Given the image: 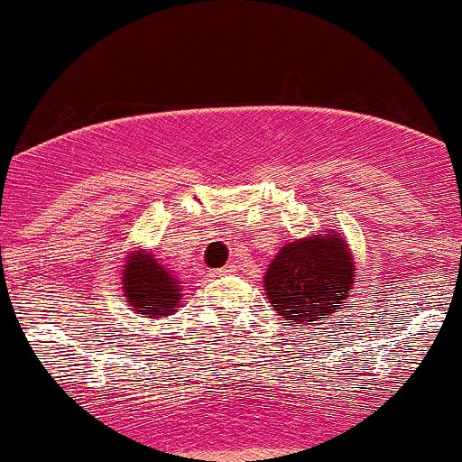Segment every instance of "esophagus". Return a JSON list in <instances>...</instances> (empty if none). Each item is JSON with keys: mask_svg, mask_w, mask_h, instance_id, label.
I'll list each match as a JSON object with an SVG mask.
<instances>
[{"mask_svg": "<svg viewBox=\"0 0 462 462\" xmlns=\"http://www.w3.org/2000/svg\"><path fill=\"white\" fill-rule=\"evenodd\" d=\"M235 271V266H223V268H217V271H212V277H221V275H230V273Z\"/></svg>", "mask_w": 462, "mask_h": 462, "instance_id": "obj_1", "label": "esophagus"}]
</instances>
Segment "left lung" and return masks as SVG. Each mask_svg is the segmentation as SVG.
<instances>
[{"label":"left lung","mask_w":462,"mask_h":462,"mask_svg":"<svg viewBox=\"0 0 462 462\" xmlns=\"http://www.w3.org/2000/svg\"><path fill=\"white\" fill-rule=\"evenodd\" d=\"M352 282V254L336 235L291 241L277 253L263 277L273 309L293 327L313 325L318 318L343 307Z\"/></svg>","instance_id":"8db88e82"}]
</instances>
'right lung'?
Here are the masks:
<instances>
[{
	"instance_id": "1",
	"label": "right lung",
	"mask_w": 462,
	"mask_h": 462,
	"mask_svg": "<svg viewBox=\"0 0 462 462\" xmlns=\"http://www.w3.org/2000/svg\"><path fill=\"white\" fill-rule=\"evenodd\" d=\"M122 280L126 302L144 318L171 316L182 300L180 282L151 254L131 253Z\"/></svg>"
}]
</instances>
